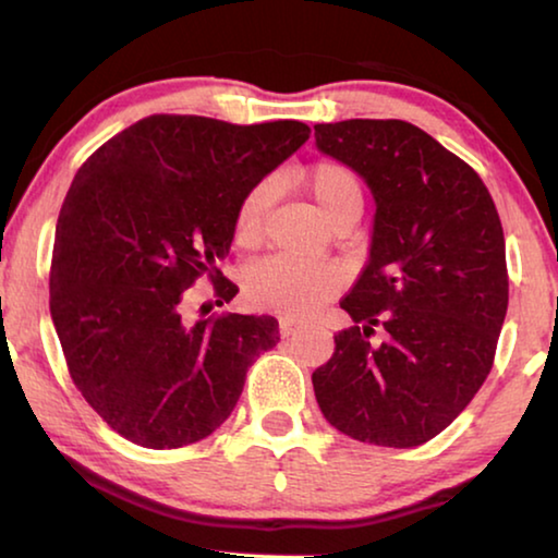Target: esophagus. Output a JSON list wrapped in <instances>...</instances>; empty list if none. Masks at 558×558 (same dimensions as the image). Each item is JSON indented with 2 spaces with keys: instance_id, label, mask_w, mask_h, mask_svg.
<instances>
[{
  "instance_id": "1",
  "label": "esophagus",
  "mask_w": 558,
  "mask_h": 558,
  "mask_svg": "<svg viewBox=\"0 0 558 558\" xmlns=\"http://www.w3.org/2000/svg\"><path fill=\"white\" fill-rule=\"evenodd\" d=\"M301 328L298 326V320H293V318H280V336L282 338H288V336H293V332Z\"/></svg>"
}]
</instances>
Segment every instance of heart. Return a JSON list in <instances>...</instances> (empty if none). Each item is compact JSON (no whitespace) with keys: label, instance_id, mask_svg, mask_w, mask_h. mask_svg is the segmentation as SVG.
Segmentation results:
<instances>
[{"label":"heart","instance_id":"obj_1","mask_svg":"<svg viewBox=\"0 0 558 558\" xmlns=\"http://www.w3.org/2000/svg\"><path fill=\"white\" fill-rule=\"evenodd\" d=\"M305 193L318 205L330 226L340 220H359L363 210L361 178L338 160H320L301 172ZM270 203V185H255L235 213V240L253 245L260 240L265 210ZM343 286V272L328 263H295L288 257H268L257 263L245 278L247 301L263 311H276L288 318H305L328 303Z\"/></svg>","mask_w":558,"mask_h":558}]
</instances>
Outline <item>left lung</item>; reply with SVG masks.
I'll use <instances>...</instances> for the list:
<instances>
[{
    "label": "left lung",
    "mask_w": 558,
    "mask_h": 558,
    "mask_svg": "<svg viewBox=\"0 0 558 558\" xmlns=\"http://www.w3.org/2000/svg\"><path fill=\"white\" fill-rule=\"evenodd\" d=\"M315 147L376 199L368 265L340 301L353 326L315 368V398L340 434L421 446L494 365L509 307L501 220L476 170L411 122L315 124Z\"/></svg>",
    "instance_id": "1"
}]
</instances>
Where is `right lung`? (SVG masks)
<instances>
[{"label": "right lung", "mask_w": 558, "mask_h": 558, "mask_svg": "<svg viewBox=\"0 0 558 558\" xmlns=\"http://www.w3.org/2000/svg\"><path fill=\"white\" fill-rule=\"evenodd\" d=\"M307 137L295 120L149 114L74 174L54 232L49 313L74 386L132 444L210 436L253 361L280 340L272 315L185 323L180 303L199 276L220 301L235 298L218 260L238 205Z\"/></svg>", "instance_id": "right-lung-1"}]
</instances>
